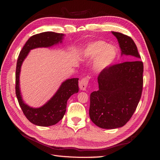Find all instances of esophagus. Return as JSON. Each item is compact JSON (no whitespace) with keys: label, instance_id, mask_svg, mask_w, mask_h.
I'll return each instance as SVG.
<instances>
[{"label":"esophagus","instance_id":"obj_1","mask_svg":"<svg viewBox=\"0 0 160 160\" xmlns=\"http://www.w3.org/2000/svg\"><path fill=\"white\" fill-rule=\"evenodd\" d=\"M88 82H89V78H84L79 82V87L80 90L82 91H86L87 87L88 85Z\"/></svg>","mask_w":160,"mask_h":160}]
</instances>
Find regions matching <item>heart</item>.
I'll use <instances>...</instances> for the list:
<instances>
[{"mask_svg":"<svg viewBox=\"0 0 160 160\" xmlns=\"http://www.w3.org/2000/svg\"><path fill=\"white\" fill-rule=\"evenodd\" d=\"M84 57L91 61H96L94 71L101 73L113 63L117 57V51L109 44L99 40L88 44L84 51Z\"/></svg>","mask_w":160,"mask_h":160,"instance_id":"obj_1","label":"heart"}]
</instances>
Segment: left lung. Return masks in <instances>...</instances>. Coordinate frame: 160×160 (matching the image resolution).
Instances as JSON below:
<instances>
[{"instance_id": "obj_1", "label": "left lung", "mask_w": 160, "mask_h": 160, "mask_svg": "<svg viewBox=\"0 0 160 160\" xmlns=\"http://www.w3.org/2000/svg\"><path fill=\"white\" fill-rule=\"evenodd\" d=\"M121 49V55L131 61L111 66L98 78L99 89L90 96L89 116L98 127L113 129L123 127L136 109L143 87V62L131 37L112 32Z\"/></svg>"}]
</instances>
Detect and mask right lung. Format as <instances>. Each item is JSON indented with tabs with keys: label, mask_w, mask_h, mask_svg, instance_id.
Listing matches in <instances>:
<instances>
[{
	"label": "right lung",
	"mask_w": 160,
	"mask_h": 160,
	"mask_svg": "<svg viewBox=\"0 0 160 160\" xmlns=\"http://www.w3.org/2000/svg\"><path fill=\"white\" fill-rule=\"evenodd\" d=\"M64 34L53 32H42L28 39L20 51L16 70V95L20 107L28 120L40 127H49L57 124L65 114L67 102L73 94L79 91L78 78L67 79L61 84L59 89L51 99L38 108L29 107L23 101L20 89V73L23 61L30 51L40 47H51L62 42Z\"/></svg>",
	"instance_id": "add662e5"
}]
</instances>
